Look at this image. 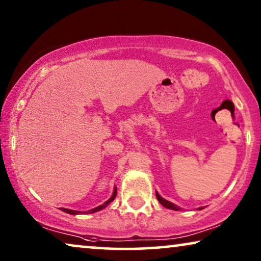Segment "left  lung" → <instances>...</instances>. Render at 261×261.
Listing matches in <instances>:
<instances>
[{"label": "left lung", "instance_id": "left-lung-1", "mask_svg": "<svg viewBox=\"0 0 261 261\" xmlns=\"http://www.w3.org/2000/svg\"><path fill=\"white\" fill-rule=\"evenodd\" d=\"M155 195H156V199H158L160 204L165 206V208H167V209H171V210H181V209L179 208V206L174 204V203L170 202V201H167V199H165V198H163L162 196H160V195L158 194V192H155ZM202 209H203V208H198V210H202Z\"/></svg>", "mask_w": 261, "mask_h": 261}]
</instances>
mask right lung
<instances>
[{"label":"right lung","mask_w":261,"mask_h":261,"mask_svg":"<svg viewBox=\"0 0 261 261\" xmlns=\"http://www.w3.org/2000/svg\"><path fill=\"white\" fill-rule=\"evenodd\" d=\"M116 194H117V191H116V187L114 188V191H113V195L110 196V198L108 199V201H106L105 203H103V204H101V205H98V206H96V208H94V209H90V210H88V212H77V210H71V209H66V208H60V210H62V212H64V213H67V214H70V215H82V214H92V213H97V212H99V210H102V209H105L106 206H108L110 203H112L114 199H115V197H116Z\"/></svg>","instance_id":"1"}]
</instances>
